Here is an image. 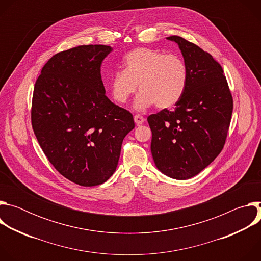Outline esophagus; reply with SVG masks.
<instances>
[{
    "instance_id": "esophagus-1",
    "label": "esophagus",
    "mask_w": 261,
    "mask_h": 261,
    "mask_svg": "<svg viewBox=\"0 0 261 261\" xmlns=\"http://www.w3.org/2000/svg\"><path fill=\"white\" fill-rule=\"evenodd\" d=\"M134 122H135V124L137 126L142 125L144 123V118L142 116H140V115H135L134 116Z\"/></svg>"
}]
</instances>
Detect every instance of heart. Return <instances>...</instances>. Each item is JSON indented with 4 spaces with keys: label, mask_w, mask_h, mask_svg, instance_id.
I'll list each match as a JSON object with an SVG mask.
<instances>
[{
    "label": "heart",
    "mask_w": 261,
    "mask_h": 261,
    "mask_svg": "<svg viewBox=\"0 0 261 261\" xmlns=\"http://www.w3.org/2000/svg\"><path fill=\"white\" fill-rule=\"evenodd\" d=\"M188 84V69L184 60L175 55L140 47L124 58V70H118L110 80L109 88L114 100L125 104L140 92L133 107L142 111L156 104L160 109L175 105L182 97Z\"/></svg>",
    "instance_id": "1"
}]
</instances>
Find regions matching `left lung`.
<instances>
[{
	"label": "left lung",
	"mask_w": 261,
	"mask_h": 261,
	"mask_svg": "<svg viewBox=\"0 0 261 261\" xmlns=\"http://www.w3.org/2000/svg\"><path fill=\"white\" fill-rule=\"evenodd\" d=\"M175 42L188 69V84L172 111L147 118L156 167L175 179L195 176L220 154L230 125L233 101L223 69L199 46L179 36Z\"/></svg>",
	"instance_id": "left-lung-1"
}]
</instances>
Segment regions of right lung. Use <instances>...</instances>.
Returning <instances> with one entry per match:
<instances>
[{
  "label": "right lung",
  "mask_w": 261,
  "mask_h": 261,
  "mask_svg": "<svg viewBox=\"0 0 261 261\" xmlns=\"http://www.w3.org/2000/svg\"><path fill=\"white\" fill-rule=\"evenodd\" d=\"M111 50L82 45L61 51L44 65L34 87L37 140L63 176L85 187L114 174L123 140L135 127L130 111L105 95L101 64Z\"/></svg>",
  "instance_id": "obj_1"
}]
</instances>
